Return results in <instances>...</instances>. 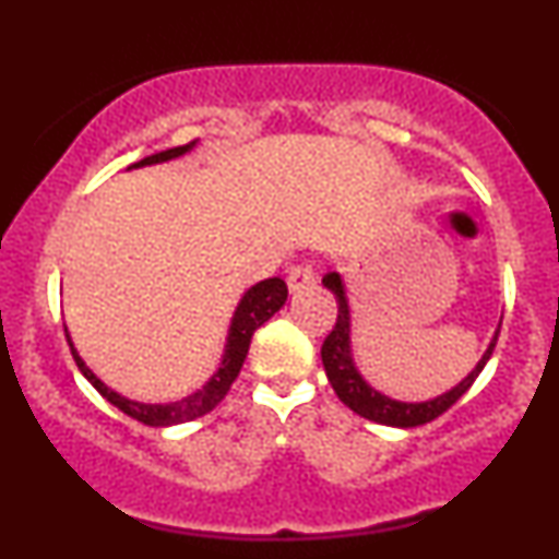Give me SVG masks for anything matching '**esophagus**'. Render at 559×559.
<instances>
[{"label":"esophagus","mask_w":559,"mask_h":559,"mask_svg":"<svg viewBox=\"0 0 559 559\" xmlns=\"http://www.w3.org/2000/svg\"><path fill=\"white\" fill-rule=\"evenodd\" d=\"M286 284H288V292H301V288H310L316 284V271H312L310 265H294L292 271L286 275Z\"/></svg>","instance_id":"esophagus-1"}]
</instances>
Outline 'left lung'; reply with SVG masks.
<instances>
[{
	"mask_svg": "<svg viewBox=\"0 0 559 559\" xmlns=\"http://www.w3.org/2000/svg\"><path fill=\"white\" fill-rule=\"evenodd\" d=\"M323 286L329 288L333 297H336V305H338L336 325H333V331L325 336L323 346H320L325 376H329L333 391H336V396L346 404V407L355 409L360 418L381 423V426L415 428V426H423V423H431L439 418L441 413H447V409L473 386V381H476L480 370H484V365L489 362L493 346H497L499 329L493 331V338L489 342V346H486L484 357H480L476 368H473L471 373L457 383V386L444 391V394L433 396V400L428 402L391 400V396L381 394V391L373 389L368 381H365L360 370H357L355 357H352V316H349V299H346L344 278L336 271H331L323 275Z\"/></svg>",
	"mask_w": 559,
	"mask_h": 559,
	"instance_id": "left-lung-1",
	"label": "left lung"
}]
</instances>
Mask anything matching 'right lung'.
Masks as SVG:
<instances>
[{
    "instance_id": "add662e5",
    "label": "right lung",
    "mask_w": 559,
    "mask_h": 559,
    "mask_svg": "<svg viewBox=\"0 0 559 559\" xmlns=\"http://www.w3.org/2000/svg\"><path fill=\"white\" fill-rule=\"evenodd\" d=\"M194 146H197V141H191V144H183V146H173V150L157 152V155L139 159V163H133L131 168L168 163V159H176V157L186 155V152H191ZM286 297H288V288L281 278H265V281H260V284H254L252 288H247V292H243V297L239 299V305H236L234 318H230L226 349H223V360H221V365H217L215 373L210 376V381L204 383L202 389H197L194 394L183 396V400H178V402H168V404L133 402V400H128V396L118 394V391H112L105 381H102V378L94 376V370L88 368L86 362H83L79 349H75L73 342H70L68 329H66V336H68L70 352H73V360H75V365H79L83 378H86V381L92 383V386L99 391L107 402L115 404V407H118L120 413H126L128 418L144 423V426L168 428V426H178V423L202 418V415H207L210 409H213L215 404L228 394L230 383L236 381L243 360H247L249 342H252L254 331H258L262 323H267V320H271L275 312L286 305Z\"/></svg>"
}]
</instances>
